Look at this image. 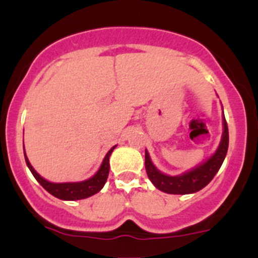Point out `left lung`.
Returning a JSON list of instances; mask_svg holds the SVG:
<instances>
[{
	"label": "left lung",
	"mask_w": 258,
	"mask_h": 258,
	"mask_svg": "<svg viewBox=\"0 0 258 258\" xmlns=\"http://www.w3.org/2000/svg\"><path fill=\"white\" fill-rule=\"evenodd\" d=\"M228 126H227L226 117L223 114V135H222L221 144H219L217 151L206 162L181 175L170 176L156 169L146 150L145 151V167H146L147 176L157 189L167 192V194H182L184 196V194L199 191L212 181L214 175L221 169L227 151H228Z\"/></svg>",
	"instance_id": "left-lung-1"
}]
</instances>
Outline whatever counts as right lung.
<instances>
[{
  "instance_id": "add662e5",
  "label": "right lung",
  "mask_w": 258,
  "mask_h": 258,
  "mask_svg": "<svg viewBox=\"0 0 258 258\" xmlns=\"http://www.w3.org/2000/svg\"><path fill=\"white\" fill-rule=\"evenodd\" d=\"M116 149V146L112 147L108 152H107L106 157L103 159L101 167L98 171L88 180L79 182H50L42 176H40L34 167L30 164L29 159H27L26 154H25V160H26V165L29 166L30 171L35 176V179L41 184V186L50 192L55 198H59L61 201H79V199H86L89 197L94 196L102 187L104 186L107 181V177L109 174V156H111L112 151Z\"/></svg>"
}]
</instances>
